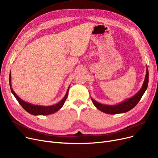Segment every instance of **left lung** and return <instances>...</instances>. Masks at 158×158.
Masks as SVG:
<instances>
[{"label": "left lung", "mask_w": 158, "mask_h": 158, "mask_svg": "<svg viewBox=\"0 0 158 158\" xmlns=\"http://www.w3.org/2000/svg\"><path fill=\"white\" fill-rule=\"evenodd\" d=\"M148 69L147 68L145 79L143 82V86L142 88H141V89L139 91V92L132 97L129 99H127L126 101H123V102H121L117 105H114V106L102 104L97 102V101L94 100L93 98H92V101L97 108L104 113H106L107 114H111L126 113L130 111L136 106V104L140 101L141 98L142 97L143 95L144 94L145 92L146 91L148 86Z\"/></svg>", "instance_id": "left-lung-1"}]
</instances>
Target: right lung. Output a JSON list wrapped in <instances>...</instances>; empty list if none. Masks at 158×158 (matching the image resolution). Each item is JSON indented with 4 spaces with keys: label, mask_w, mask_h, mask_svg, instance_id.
Returning a JSON list of instances; mask_svg holds the SVG:
<instances>
[{
    "label": "right lung",
    "mask_w": 158,
    "mask_h": 158,
    "mask_svg": "<svg viewBox=\"0 0 158 158\" xmlns=\"http://www.w3.org/2000/svg\"><path fill=\"white\" fill-rule=\"evenodd\" d=\"M10 88H11V91L12 94H13L15 97L16 98V100L18 101L19 103L21 105V106L25 110L27 111L29 113L33 114V115H47V114L54 113L56 112L57 111L59 110L60 109H61L63 107V106L66 101V99L67 98L68 94H69V87L65 96L59 103H57L53 106H38V105H33V104L24 102L19 97L16 95V94L14 92V91L11 88V72L10 74Z\"/></svg>",
    "instance_id": "add662e5"
}]
</instances>
